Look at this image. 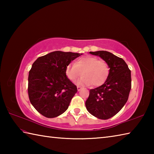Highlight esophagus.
<instances>
[{
  "mask_svg": "<svg viewBox=\"0 0 154 154\" xmlns=\"http://www.w3.org/2000/svg\"><path fill=\"white\" fill-rule=\"evenodd\" d=\"M81 89H82V87H80V86H77V90L78 91H81Z\"/></svg>",
  "mask_w": 154,
  "mask_h": 154,
  "instance_id": "1",
  "label": "esophagus"
}]
</instances>
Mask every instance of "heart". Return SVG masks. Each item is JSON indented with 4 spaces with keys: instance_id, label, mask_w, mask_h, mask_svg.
<instances>
[{
    "instance_id": "1",
    "label": "heart",
    "mask_w": 154,
    "mask_h": 154,
    "mask_svg": "<svg viewBox=\"0 0 154 154\" xmlns=\"http://www.w3.org/2000/svg\"><path fill=\"white\" fill-rule=\"evenodd\" d=\"M109 73L110 68L106 62L93 56L81 57L75 64H69L65 68V75L70 81H76L82 74L83 77L77 83L91 84L93 87H99L105 83Z\"/></svg>"
}]
</instances>
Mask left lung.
Wrapping results in <instances>:
<instances>
[{
    "label": "left lung",
    "mask_w": 154,
    "mask_h": 154,
    "mask_svg": "<svg viewBox=\"0 0 154 154\" xmlns=\"http://www.w3.org/2000/svg\"><path fill=\"white\" fill-rule=\"evenodd\" d=\"M108 63L110 73L102 85L91 89L85 102L87 110L98 119L106 120L122 109L131 89V71L123 59L106 51H90Z\"/></svg>",
    "instance_id": "obj_1"
}]
</instances>
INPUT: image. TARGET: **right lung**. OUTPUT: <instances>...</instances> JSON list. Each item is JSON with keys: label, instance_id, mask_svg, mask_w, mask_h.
Returning a JSON list of instances; mask_svg holds the SVG:
<instances>
[{"label": "right lung", "instance_id": "1", "mask_svg": "<svg viewBox=\"0 0 154 154\" xmlns=\"http://www.w3.org/2000/svg\"><path fill=\"white\" fill-rule=\"evenodd\" d=\"M80 54L55 51L38 57L29 71V99L39 113L47 118L63 114L77 92L65 75V68Z\"/></svg>", "mask_w": 154, "mask_h": 154}]
</instances>
